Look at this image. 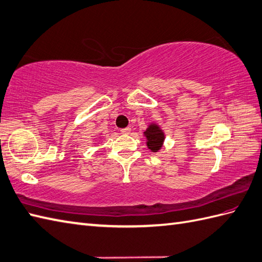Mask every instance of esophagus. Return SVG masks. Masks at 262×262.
<instances>
[{"label": "esophagus", "mask_w": 262, "mask_h": 262, "mask_svg": "<svg viewBox=\"0 0 262 262\" xmlns=\"http://www.w3.org/2000/svg\"><path fill=\"white\" fill-rule=\"evenodd\" d=\"M130 132H131V127L130 126H126V127H124V129H121L122 135H129Z\"/></svg>", "instance_id": "obj_1"}]
</instances>
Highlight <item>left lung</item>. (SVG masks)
Here are the masks:
<instances>
[{"label": "left lung", "instance_id": "8db88e82", "mask_svg": "<svg viewBox=\"0 0 262 262\" xmlns=\"http://www.w3.org/2000/svg\"><path fill=\"white\" fill-rule=\"evenodd\" d=\"M143 135L147 138V146L152 151L157 152L162 147V143L165 140V133L160 129V126L156 123H151L147 130L143 132Z\"/></svg>", "mask_w": 262, "mask_h": 262}]
</instances>
